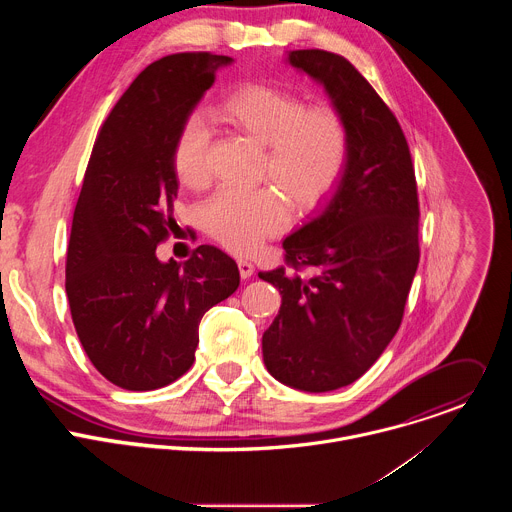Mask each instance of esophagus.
Instances as JSON below:
<instances>
[{
	"label": "esophagus",
	"mask_w": 512,
	"mask_h": 512,
	"mask_svg": "<svg viewBox=\"0 0 512 512\" xmlns=\"http://www.w3.org/2000/svg\"><path fill=\"white\" fill-rule=\"evenodd\" d=\"M237 265H239V273H241L243 279H249L255 273V265L251 261H247V259H239Z\"/></svg>",
	"instance_id": "34e87169"
}]
</instances>
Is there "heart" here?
<instances>
[{
    "mask_svg": "<svg viewBox=\"0 0 512 512\" xmlns=\"http://www.w3.org/2000/svg\"><path fill=\"white\" fill-rule=\"evenodd\" d=\"M214 117L263 145L257 190H218L202 208L204 231L233 253H251L285 231L296 212L322 208L338 190L350 160V125L332 105L273 85H247L214 107ZM210 133L190 117L178 131L172 166L182 184L200 190L210 180Z\"/></svg>",
    "mask_w": 512,
    "mask_h": 512,
    "instance_id": "obj_1",
    "label": "heart"
}]
</instances>
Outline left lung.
<instances>
[{
  "mask_svg": "<svg viewBox=\"0 0 512 512\" xmlns=\"http://www.w3.org/2000/svg\"><path fill=\"white\" fill-rule=\"evenodd\" d=\"M287 60L326 87L352 143L326 210L283 241V265L259 273L281 294L263 360L283 385L324 393L367 373L401 326L419 263V198L405 133L371 83L334 52Z\"/></svg>",
  "mask_w": 512,
  "mask_h": 512,
  "instance_id": "left-lung-1",
  "label": "left lung"
}]
</instances>
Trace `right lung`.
Segmentation results:
<instances>
[{
  "mask_svg": "<svg viewBox=\"0 0 512 512\" xmlns=\"http://www.w3.org/2000/svg\"><path fill=\"white\" fill-rule=\"evenodd\" d=\"M231 56L180 52L141 70L99 129L72 214L66 296L93 367L127 391H154L194 362L206 310L239 287L237 263L212 245L162 263L174 233L180 127Z\"/></svg>",
  "mask_w": 512,
  "mask_h": 512,
  "instance_id": "1",
  "label": "right lung"
}]
</instances>
